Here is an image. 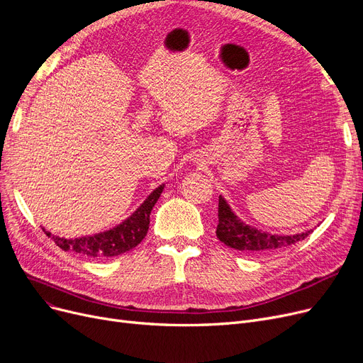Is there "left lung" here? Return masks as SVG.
Masks as SVG:
<instances>
[{
  "label": "left lung",
  "instance_id": "obj_1",
  "mask_svg": "<svg viewBox=\"0 0 363 363\" xmlns=\"http://www.w3.org/2000/svg\"><path fill=\"white\" fill-rule=\"evenodd\" d=\"M219 223L216 228L218 238L231 249L244 252L247 255H264L272 253L284 247L293 245L306 238L312 231H306L296 235H272L262 233L241 222L226 204L223 197H219L218 208Z\"/></svg>",
  "mask_w": 363,
  "mask_h": 363
}]
</instances>
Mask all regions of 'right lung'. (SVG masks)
Returning <instances> with one entry per match:
<instances>
[{"instance_id":"1","label":"right lung","mask_w":363,"mask_h":363,"mask_svg":"<svg viewBox=\"0 0 363 363\" xmlns=\"http://www.w3.org/2000/svg\"><path fill=\"white\" fill-rule=\"evenodd\" d=\"M162 191L163 185L156 188L137 211L130 215V218H128L125 222H122L116 228H113L110 231L74 240L59 238L54 235L51 237V234L47 231L45 234L51 237V240H54V242L65 252L70 250L94 259H107L119 256L122 253L132 250L133 247H137L147 235L150 225V213L156 201L159 200Z\"/></svg>"}]
</instances>
